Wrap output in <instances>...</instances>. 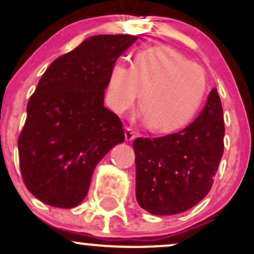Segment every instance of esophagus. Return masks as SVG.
<instances>
[{"mask_svg":"<svg viewBox=\"0 0 254 254\" xmlns=\"http://www.w3.org/2000/svg\"><path fill=\"white\" fill-rule=\"evenodd\" d=\"M124 135H125V141L130 142L132 141V139H135V132H133L132 129H130V127H125V131H124Z\"/></svg>","mask_w":254,"mask_h":254,"instance_id":"34e87169","label":"esophagus"}]
</instances>
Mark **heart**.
<instances>
[{
    "label": "heart",
    "mask_w": 254,
    "mask_h": 254,
    "mask_svg": "<svg viewBox=\"0 0 254 254\" xmlns=\"http://www.w3.org/2000/svg\"><path fill=\"white\" fill-rule=\"evenodd\" d=\"M141 92L139 106L148 127L170 132L188 124L199 110L206 93L205 71L173 49H143L132 65L117 61L111 66L106 100L121 115L133 106Z\"/></svg>",
    "instance_id": "heart-1"
}]
</instances>
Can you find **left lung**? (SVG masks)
I'll return each mask as SVG.
<instances>
[{
  "instance_id": "obj_1",
  "label": "left lung",
  "mask_w": 254,
  "mask_h": 254,
  "mask_svg": "<svg viewBox=\"0 0 254 254\" xmlns=\"http://www.w3.org/2000/svg\"><path fill=\"white\" fill-rule=\"evenodd\" d=\"M223 110L211 89L199 116L177 133L133 141L136 199L153 215H176L210 191L223 154Z\"/></svg>"
}]
</instances>
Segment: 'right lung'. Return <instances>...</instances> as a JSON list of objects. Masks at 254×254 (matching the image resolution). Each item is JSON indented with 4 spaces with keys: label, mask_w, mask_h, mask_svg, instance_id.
Segmentation results:
<instances>
[{
    "label": "right lung",
    "mask_w": 254,
    "mask_h": 254,
    "mask_svg": "<svg viewBox=\"0 0 254 254\" xmlns=\"http://www.w3.org/2000/svg\"><path fill=\"white\" fill-rule=\"evenodd\" d=\"M137 39L130 34L89 37L43 74L17 141L22 179L43 203L78 205L98 162L124 142L121 119L104 106V95L111 66Z\"/></svg>",
    "instance_id": "obj_1"
}]
</instances>
